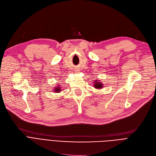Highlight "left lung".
I'll list each match as a JSON object with an SVG mask.
<instances>
[{"label":"left lung","instance_id":"obj_1","mask_svg":"<svg viewBox=\"0 0 156 156\" xmlns=\"http://www.w3.org/2000/svg\"><path fill=\"white\" fill-rule=\"evenodd\" d=\"M94 83V87L96 88V89H101L103 87V84L100 82L99 80H94V82L93 83Z\"/></svg>","mask_w":156,"mask_h":156}]
</instances>
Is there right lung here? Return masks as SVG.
I'll return each instance as SVG.
<instances>
[{
  "instance_id": "add662e5",
  "label": "right lung",
  "mask_w": 156,
  "mask_h": 156,
  "mask_svg": "<svg viewBox=\"0 0 156 156\" xmlns=\"http://www.w3.org/2000/svg\"><path fill=\"white\" fill-rule=\"evenodd\" d=\"M54 91L55 93H60V91H62V90H61V87L60 86H57V87H55V89H54Z\"/></svg>"
}]
</instances>
